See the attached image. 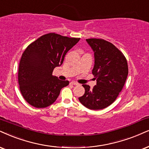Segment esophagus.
<instances>
[{
	"label": "esophagus",
	"instance_id": "1",
	"mask_svg": "<svg viewBox=\"0 0 149 149\" xmlns=\"http://www.w3.org/2000/svg\"><path fill=\"white\" fill-rule=\"evenodd\" d=\"M70 84H71V85H78V83L76 82H70Z\"/></svg>",
	"mask_w": 149,
	"mask_h": 149
}]
</instances>
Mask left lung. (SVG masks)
Instances as JSON below:
<instances>
[{"label": "left lung", "instance_id": "obj_1", "mask_svg": "<svg viewBox=\"0 0 149 149\" xmlns=\"http://www.w3.org/2000/svg\"><path fill=\"white\" fill-rule=\"evenodd\" d=\"M94 52L92 73L96 80L93 88L82 84L85 92L78 98L82 105L91 110L103 109L112 104L122 91L129 69L123 54L112 43L103 39H86Z\"/></svg>", "mask_w": 149, "mask_h": 149}]
</instances>
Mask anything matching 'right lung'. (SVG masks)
Returning <instances> with one entry per match:
<instances>
[{
	"label": "right lung",
	"instance_id": "obj_1",
	"mask_svg": "<svg viewBox=\"0 0 149 149\" xmlns=\"http://www.w3.org/2000/svg\"><path fill=\"white\" fill-rule=\"evenodd\" d=\"M80 38L49 33L30 44L22 54L18 69V84L24 99L36 108H45L58 98L69 83L52 75L63 64L69 50Z\"/></svg>",
	"mask_w": 149,
	"mask_h": 149
}]
</instances>
